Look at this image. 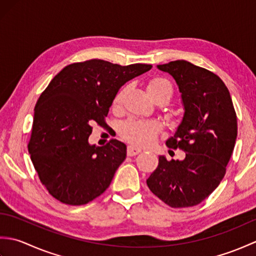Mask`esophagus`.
Wrapping results in <instances>:
<instances>
[{"label": "esophagus", "mask_w": 256, "mask_h": 256, "mask_svg": "<svg viewBox=\"0 0 256 256\" xmlns=\"http://www.w3.org/2000/svg\"><path fill=\"white\" fill-rule=\"evenodd\" d=\"M140 152H142V150L136 148V146H134V145H130L128 148V156H135V155L140 154Z\"/></svg>", "instance_id": "34e87169"}]
</instances>
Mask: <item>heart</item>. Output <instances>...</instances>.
<instances>
[{
  "instance_id": "1",
  "label": "heart",
  "mask_w": 256,
  "mask_h": 256,
  "mask_svg": "<svg viewBox=\"0 0 256 256\" xmlns=\"http://www.w3.org/2000/svg\"><path fill=\"white\" fill-rule=\"evenodd\" d=\"M126 88L120 89L114 96L112 101L113 108H118L122 106ZM148 92L154 101L162 100L166 103L174 96V86L170 80L162 77H155L150 79L148 84ZM162 125L157 120H142L128 118L120 125L118 133L121 138L134 145H148L153 143L158 136Z\"/></svg>"
}]
</instances>
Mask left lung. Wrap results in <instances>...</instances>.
I'll return each instance as SVG.
<instances>
[{"label": "left lung", "instance_id": "8db88e82", "mask_svg": "<svg viewBox=\"0 0 256 256\" xmlns=\"http://www.w3.org/2000/svg\"><path fill=\"white\" fill-rule=\"evenodd\" d=\"M157 68L172 74L182 92V121L166 145L186 157L160 156L146 184L172 208H188L202 202L224 179L238 135L236 113L224 82L210 70L186 60Z\"/></svg>", "mask_w": 256, "mask_h": 256}]
</instances>
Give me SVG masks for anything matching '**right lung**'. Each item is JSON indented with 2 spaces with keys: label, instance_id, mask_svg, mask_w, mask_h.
I'll list each match as a JSON object with an SVG mask.
<instances>
[{
  "label": "right lung",
  "instance_id": "add662e5",
  "mask_svg": "<svg viewBox=\"0 0 256 256\" xmlns=\"http://www.w3.org/2000/svg\"><path fill=\"white\" fill-rule=\"evenodd\" d=\"M152 68L121 66L102 59L64 67L42 92L34 108L28 152L40 182L62 204L81 206L106 192L126 157V146L111 140L90 145L92 125L106 118L121 86Z\"/></svg>",
  "mask_w": 256,
  "mask_h": 256
}]
</instances>
